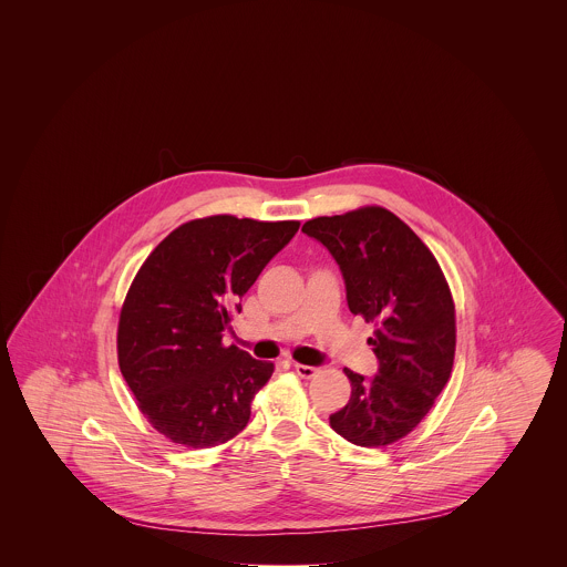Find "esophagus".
Segmentation results:
<instances>
[{
  "mask_svg": "<svg viewBox=\"0 0 567 567\" xmlns=\"http://www.w3.org/2000/svg\"><path fill=\"white\" fill-rule=\"evenodd\" d=\"M293 370H296L297 377L301 378L317 377V372H319V368H317V365H303V363H296V365H293Z\"/></svg>",
  "mask_w": 567,
  "mask_h": 567,
  "instance_id": "obj_1",
  "label": "esophagus"
}]
</instances>
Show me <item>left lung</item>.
I'll list each match as a JSON object with an SVG mask.
<instances>
[{
	"label": "left lung",
	"mask_w": 567,
	"mask_h": 567,
	"mask_svg": "<svg viewBox=\"0 0 567 567\" xmlns=\"http://www.w3.org/2000/svg\"><path fill=\"white\" fill-rule=\"evenodd\" d=\"M301 231L342 271L352 315L377 323L372 378L344 368L351 400L329 425L357 446H386L412 432L451 378L455 306L432 250L402 218L378 208L319 216Z\"/></svg>",
	"instance_id": "obj_1"
}]
</instances>
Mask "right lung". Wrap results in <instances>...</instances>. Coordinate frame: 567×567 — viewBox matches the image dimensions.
<instances>
[{
    "instance_id": "1",
    "label": "right lung",
    "mask_w": 567,
    "mask_h": 567,
    "mask_svg": "<svg viewBox=\"0 0 567 567\" xmlns=\"http://www.w3.org/2000/svg\"><path fill=\"white\" fill-rule=\"evenodd\" d=\"M297 229V220L197 218L137 271L121 310L118 365L140 410L172 442L210 449L246 427L274 363L223 347V331Z\"/></svg>"
}]
</instances>
